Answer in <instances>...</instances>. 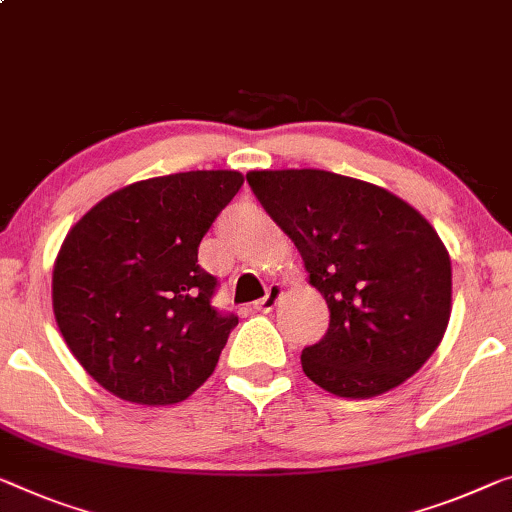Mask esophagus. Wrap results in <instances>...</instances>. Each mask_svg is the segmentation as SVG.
Returning a JSON list of instances; mask_svg holds the SVG:
<instances>
[{
    "mask_svg": "<svg viewBox=\"0 0 512 512\" xmlns=\"http://www.w3.org/2000/svg\"><path fill=\"white\" fill-rule=\"evenodd\" d=\"M281 297H283V288L279 286V283H274V286H270V290H267V295L263 297V300H258L254 304V309L261 311V313H270L274 306L279 304Z\"/></svg>",
    "mask_w": 512,
    "mask_h": 512,
    "instance_id": "obj_1",
    "label": "esophagus"
}]
</instances>
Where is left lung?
<instances>
[{"mask_svg": "<svg viewBox=\"0 0 512 512\" xmlns=\"http://www.w3.org/2000/svg\"><path fill=\"white\" fill-rule=\"evenodd\" d=\"M247 180L329 306L327 334L302 352L306 377L352 400L410 380L451 318V256L428 219L332 171L261 169Z\"/></svg>", "mask_w": 512, "mask_h": 512, "instance_id": "1", "label": "left lung"}]
</instances>
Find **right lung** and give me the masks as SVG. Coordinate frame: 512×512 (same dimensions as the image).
<instances>
[{
	"label": "right lung",
	"instance_id": "add662e5",
	"mask_svg": "<svg viewBox=\"0 0 512 512\" xmlns=\"http://www.w3.org/2000/svg\"><path fill=\"white\" fill-rule=\"evenodd\" d=\"M242 183L229 169L139 180L98 201L61 242L54 318L116 398L174 405L215 371L238 318L210 304L217 279L199 265V245Z\"/></svg>",
	"mask_w": 512,
	"mask_h": 512
}]
</instances>
